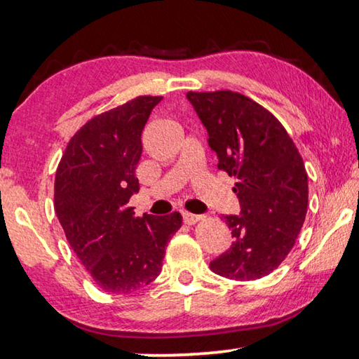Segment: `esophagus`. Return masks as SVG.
Listing matches in <instances>:
<instances>
[{
	"instance_id": "34e87169",
	"label": "esophagus",
	"mask_w": 359,
	"mask_h": 359,
	"mask_svg": "<svg viewBox=\"0 0 359 359\" xmlns=\"http://www.w3.org/2000/svg\"><path fill=\"white\" fill-rule=\"evenodd\" d=\"M201 220H203V215H194V214H190V212H184V222L187 224H196Z\"/></svg>"
}]
</instances>
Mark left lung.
Returning a JSON list of instances; mask_svg holds the SVG:
<instances>
[{
	"label": "left lung",
	"mask_w": 359,
	"mask_h": 359,
	"mask_svg": "<svg viewBox=\"0 0 359 359\" xmlns=\"http://www.w3.org/2000/svg\"><path fill=\"white\" fill-rule=\"evenodd\" d=\"M209 133L218 169L236 179L241 215H224L233 245L210 261L215 274L248 282L271 274L306 220L309 182L287 130L258 102L231 90L188 92Z\"/></svg>",
	"instance_id": "obj_1"
}]
</instances>
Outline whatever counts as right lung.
Listing matches in <instances>:
<instances>
[{
	"label": "right lung",
	"instance_id": "1",
	"mask_svg": "<svg viewBox=\"0 0 359 359\" xmlns=\"http://www.w3.org/2000/svg\"><path fill=\"white\" fill-rule=\"evenodd\" d=\"M163 96H136L90 118L69 139L55 174L53 204L66 239L100 290L126 294L161 272L169 239L182 226L179 212L137 217L130 205L139 190L141 135Z\"/></svg>",
	"mask_w": 359,
	"mask_h": 359
}]
</instances>
